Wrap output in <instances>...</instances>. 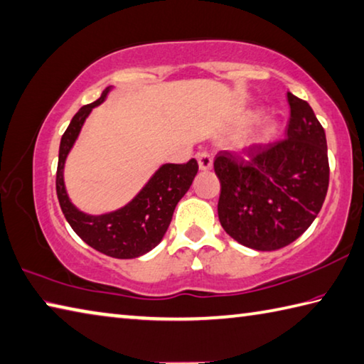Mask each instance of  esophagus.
Wrapping results in <instances>:
<instances>
[{
    "mask_svg": "<svg viewBox=\"0 0 364 364\" xmlns=\"http://www.w3.org/2000/svg\"><path fill=\"white\" fill-rule=\"evenodd\" d=\"M197 162H199L200 170H210L213 167V159L208 153H199L197 154Z\"/></svg>",
    "mask_w": 364,
    "mask_h": 364,
    "instance_id": "obj_1",
    "label": "esophagus"
}]
</instances>
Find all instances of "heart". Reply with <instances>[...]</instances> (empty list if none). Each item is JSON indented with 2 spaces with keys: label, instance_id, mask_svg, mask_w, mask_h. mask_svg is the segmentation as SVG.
<instances>
[{
  "label": "heart",
  "instance_id": "1",
  "mask_svg": "<svg viewBox=\"0 0 364 364\" xmlns=\"http://www.w3.org/2000/svg\"><path fill=\"white\" fill-rule=\"evenodd\" d=\"M270 129H272V125H270V124H266V125H264V129H262V132H261V135H259V136H257V138H256V140H251V141H248V143H259L261 140H264V138H266V136H267V134H269V132H270Z\"/></svg>",
  "mask_w": 364,
  "mask_h": 364
}]
</instances>
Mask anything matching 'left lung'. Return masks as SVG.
I'll list each match as a JSON object with an SVG mask.
<instances>
[{"instance_id": "1", "label": "left lung", "mask_w": 364, "mask_h": 364, "mask_svg": "<svg viewBox=\"0 0 364 364\" xmlns=\"http://www.w3.org/2000/svg\"><path fill=\"white\" fill-rule=\"evenodd\" d=\"M287 138L215 159L223 229L242 245L272 251L302 235L320 213L329 184L326 135L306 100L288 92Z\"/></svg>"}]
</instances>
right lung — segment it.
<instances>
[{"instance_id": "right-lung-1", "label": "right lung", "mask_w": 364, "mask_h": 364, "mask_svg": "<svg viewBox=\"0 0 364 364\" xmlns=\"http://www.w3.org/2000/svg\"><path fill=\"white\" fill-rule=\"evenodd\" d=\"M111 89L113 87L109 85L103 90L97 102L84 105L73 116L60 140L55 188L65 218L73 230L89 247L117 259H132L159 245L170 226L176 203L188 193L194 181L199 164L196 159H191L186 164L161 165L159 170L149 178V181L134 199L122 208L109 211V213L87 215L77 210L71 203L67 188H65V161L90 111L105 102Z\"/></svg>"}]
</instances>
